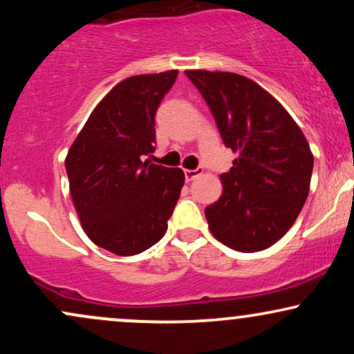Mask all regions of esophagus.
Listing matches in <instances>:
<instances>
[{
	"instance_id": "esophagus-1",
	"label": "esophagus",
	"mask_w": 354,
	"mask_h": 354,
	"mask_svg": "<svg viewBox=\"0 0 354 354\" xmlns=\"http://www.w3.org/2000/svg\"><path fill=\"white\" fill-rule=\"evenodd\" d=\"M201 174H203V168H196V169H186V171H185V178H186V181H193L194 178L201 176Z\"/></svg>"
}]
</instances>
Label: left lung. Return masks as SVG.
<instances>
[{"label": "left lung", "mask_w": 354, "mask_h": 354, "mask_svg": "<svg viewBox=\"0 0 354 354\" xmlns=\"http://www.w3.org/2000/svg\"><path fill=\"white\" fill-rule=\"evenodd\" d=\"M186 76L209 106L226 148L239 156L221 174L223 194L205 209L213 236L254 253L274 245L298 218L313 173V153L299 126L266 89L226 71Z\"/></svg>", "instance_id": "8db88e82"}]
</instances>
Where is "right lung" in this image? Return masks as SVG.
<instances>
[{"mask_svg": "<svg viewBox=\"0 0 354 354\" xmlns=\"http://www.w3.org/2000/svg\"><path fill=\"white\" fill-rule=\"evenodd\" d=\"M176 76L173 70L118 83L88 118L64 161L84 233L118 256L156 245L180 200L183 169L143 161L154 153V116Z\"/></svg>", "mask_w": 354, "mask_h": 354, "instance_id": "right-lung-1", "label": "right lung"}]
</instances>
